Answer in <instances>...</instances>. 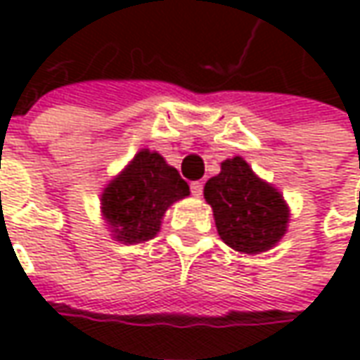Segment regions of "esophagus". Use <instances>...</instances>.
Wrapping results in <instances>:
<instances>
[{"mask_svg": "<svg viewBox=\"0 0 360 360\" xmlns=\"http://www.w3.org/2000/svg\"><path fill=\"white\" fill-rule=\"evenodd\" d=\"M190 190H192V194H194L196 198H200V196H202V190H204V184H202V182H198V180H196V182H192V184H190Z\"/></svg>", "mask_w": 360, "mask_h": 360, "instance_id": "obj_1", "label": "esophagus"}]
</instances>
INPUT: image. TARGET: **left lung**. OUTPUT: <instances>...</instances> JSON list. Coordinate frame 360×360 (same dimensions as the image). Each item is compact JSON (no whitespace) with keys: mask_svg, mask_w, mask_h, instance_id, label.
Returning <instances> with one entry per match:
<instances>
[{"mask_svg":"<svg viewBox=\"0 0 360 360\" xmlns=\"http://www.w3.org/2000/svg\"><path fill=\"white\" fill-rule=\"evenodd\" d=\"M204 198L212 206L220 238L238 252H266L288 226L283 194L260 180L240 156L222 162L220 174L206 182Z\"/></svg>","mask_w":360,"mask_h":360,"instance_id":"left-lung-1","label":"left lung"}]
</instances>
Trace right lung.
<instances>
[{"instance_id": "obj_1", "label": "right lung", "mask_w": 360, "mask_h": 360, "mask_svg": "<svg viewBox=\"0 0 360 360\" xmlns=\"http://www.w3.org/2000/svg\"><path fill=\"white\" fill-rule=\"evenodd\" d=\"M188 194L190 188L178 170L144 148L104 188L102 214L116 240L136 244L154 238L164 212Z\"/></svg>"}]
</instances>
